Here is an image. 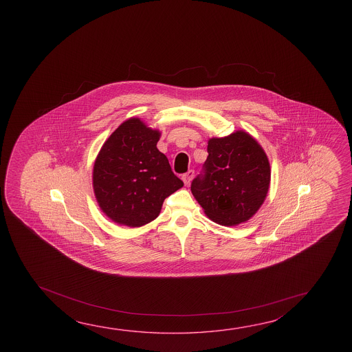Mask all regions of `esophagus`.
<instances>
[{
    "instance_id": "1",
    "label": "esophagus",
    "mask_w": 352,
    "mask_h": 352,
    "mask_svg": "<svg viewBox=\"0 0 352 352\" xmlns=\"http://www.w3.org/2000/svg\"><path fill=\"white\" fill-rule=\"evenodd\" d=\"M194 177V170H189V172H186V173L183 174V182H184L185 185L190 184L191 179Z\"/></svg>"
}]
</instances>
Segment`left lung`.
Listing matches in <instances>:
<instances>
[{
  "label": "left lung",
  "instance_id": "8db88e82",
  "mask_svg": "<svg viewBox=\"0 0 352 352\" xmlns=\"http://www.w3.org/2000/svg\"><path fill=\"white\" fill-rule=\"evenodd\" d=\"M204 170L191 183V192L213 222L236 226L252 219L270 186V163L265 151L248 133L239 130L208 142Z\"/></svg>",
  "mask_w": 352,
  "mask_h": 352
}]
</instances>
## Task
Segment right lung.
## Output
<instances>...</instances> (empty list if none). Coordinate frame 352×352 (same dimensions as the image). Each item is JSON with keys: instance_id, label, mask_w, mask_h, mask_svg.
<instances>
[{"instance_id": "add662e5", "label": "right lung", "mask_w": 352, "mask_h": 352, "mask_svg": "<svg viewBox=\"0 0 352 352\" xmlns=\"http://www.w3.org/2000/svg\"><path fill=\"white\" fill-rule=\"evenodd\" d=\"M161 133L130 118L104 142L93 167L99 208L111 221L141 227L157 219L164 199L184 183L157 148Z\"/></svg>"}]
</instances>
